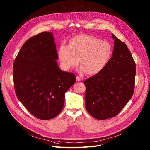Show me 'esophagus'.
<instances>
[{"instance_id":"1","label":"esophagus","mask_w":150,"mask_h":150,"mask_svg":"<svg viewBox=\"0 0 150 150\" xmlns=\"http://www.w3.org/2000/svg\"><path fill=\"white\" fill-rule=\"evenodd\" d=\"M76 81H81V79L78 76H76Z\"/></svg>"}]
</instances>
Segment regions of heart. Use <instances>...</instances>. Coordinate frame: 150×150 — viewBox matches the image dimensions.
Masks as SVG:
<instances>
[{
	"instance_id": "obj_1",
	"label": "heart",
	"mask_w": 150,
	"mask_h": 150,
	"mask_svg": "<svg viewBox=\"0 0 150 150\" xmlns=\"http://www.w3.org/2000/svg\"><path fill=\"white\" fill-rule=\"evenodd\" d=\"M112 50L108 42L94 36L81 34L73 37L68 46L61 45L58 57L63 70L69 71L81 66L78 72L94 75L101 72L109 63Z\"/></svg>"
}]
</instances>
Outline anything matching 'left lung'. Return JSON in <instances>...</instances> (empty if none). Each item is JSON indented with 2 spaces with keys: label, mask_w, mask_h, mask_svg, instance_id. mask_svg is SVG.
I'll return each instance as SVG.
<instances>
[{
  "label": "left lung",
  "mask_w": 150,
  "mask_h": 150,
  "mask_svg": "<svg viewBox=\"0 0 150 150\" xmlns=\"http://www.w3.org/2000/svg\"><path fill=\"white\" fill-rule=\"evenodd\" d=\"M114 49L108 65L85 80V108L94 118L116 116L131 98L135 86L136 65L127 46L113 34Z\"/></svg>",
  "instance_id": "1"
}]
</instances>
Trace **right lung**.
<instances>
[{
  "mask_svg": "<svg viewBox=\"0 0 150 150\" xmlns=\"http://www.w3.org/2000/svg\"><path fill=\"white\" fill-rule=\"evenodd\" d=\"M57 59L53 33L42 32L25 42L13 63L16 95L40 119H51L61 112L65 94L75 83V75L60 70Z\"/></svg>",
  "mask_w": 150,
  "mask_h": 150,
  "instance_id": "right-lung-1",
  "label": "right lung"
}]
</instances>
